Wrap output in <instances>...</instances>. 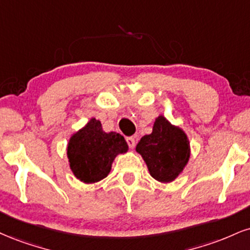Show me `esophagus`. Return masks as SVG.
<instances>
[{
	"instance_id": "esophagus-1",
	"label": "esophagus",
	"mask_w": 250,
	"mask_h": 250,
	"mask_svg": "<svg viewBox=\"0 0 250 250\" xmlns=\"http://www.w3.org/2000/svg\"><path fill=\"white\" fill-rule=\"evenodd\" d=\"M127 143L129 146V148L134 149L135 146H136V141H135L134 137H127Z\"/></svg>"
}]
</instances>
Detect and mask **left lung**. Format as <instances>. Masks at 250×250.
<instances>
[{
	"label": "left lung",
	"mask_w": 250,
	"mask_h": 250,
	"mask_svg": "<svg viewBox=\"0 0 250 250\" xmlns=\"http://www.w3.org/2000/svg\"><path fill=\"white\" fill-rule=\"evenodd\" d=\"M136 151L142 156L152 178L170 183L188 164L190 142L182 129L159 115L155 120L152 133L141 138Z\"/></svg>",
	"instance_id": "left-lung-1"
}]
</instances>
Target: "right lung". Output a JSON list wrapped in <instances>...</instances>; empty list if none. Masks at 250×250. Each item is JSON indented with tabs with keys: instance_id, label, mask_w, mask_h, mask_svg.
I'll list each match as a JSON object with an SVG mask.
<instances>
[{
	"instance_id": "right-lung-1",
	"label": "right lung",
	"mask_w": 250,
	"mask_h": 250,
	"mask_svg": "<svg viewBox=\"0 0 250 250\" xmlns=\"http://www.w3.org/2000/svg\"><path fill=\"white\" fill-rule=\"evenodd\" d=\"M127 151L125 137L114 131L104 133L96 119H91L85 127L72 135L67 146L72 172L86 184L106 178L116 156Z\"/></svg>"
}]
</instances>
